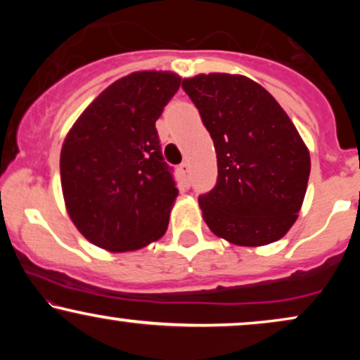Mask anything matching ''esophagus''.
Returning a JSON list of instances; mask_svg holds the SVG:
<instances>
[{"mask_svg": "<svg viewBox=\"0 0 360 360\" xmlns=\"http://www.w3.org/2000/svg\"><path fill=\"white\" fill-rule=\"evenodd\" d=\"M179 172H181V176L184 177V181L188 179V174H189V164L188 162H183L179 166Z\"/></svg>", "mask_w": 360, "mask_h": 360, "instance_id": "obj_1", "label": "esophagus"}]
</instances>
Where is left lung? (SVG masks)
I'll use <instances>...</instances> for the list:
<instances>
[{"label": "left lung", "mask_w": 360, "mask_h": 360, "mask_svg": "<svg viewBox=\"0 0 360 360\" xmlns=\"http://www.w3.org/2000/svg\"><path fill=\"white\" fill-rule=\"evenodd\" d=\"M183 89L217 152V184L198 198L206 225L235 245L279 240L298 218L311 167L286 111L238 74H198L183 79Z\"/></svg>", "instance_id": "8db88e82"}]
</instances>
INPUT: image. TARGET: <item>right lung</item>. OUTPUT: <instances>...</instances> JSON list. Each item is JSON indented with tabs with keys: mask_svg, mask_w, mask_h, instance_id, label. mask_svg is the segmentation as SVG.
<instances>
[{
	"mask_svg": "<svg viewBox=\"0 0 360 360\" xmlns=\"http://www.w3.org/2000/svg\"><path fill=\"white\" fill-rule=\"evenodd\" d=\"M169 71L131 72L82 111L60 150V184L76 229L94 245L131 252L166 233L177 196L155 122L177 93Z\"/></svg>",
	"mask_w": 360,
	"mask_h": 360,
	"instance_id": "add662e5",
	"label": "right lung"
}]
</instances>
